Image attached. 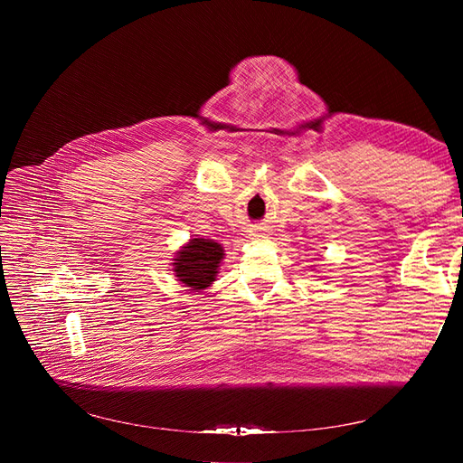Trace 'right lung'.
Masks as SVG:
<instances>
[{
    "instance_id": "obj_1",
    "label": "right lung",
    "mask_w": 463,
    "mask_h": 463,
    "mask_svg": "<svg viewBox=\"0 0 463 463\" xmlns=\"http://www.w3.org/2000/svg\"><path fill=\"white\" fill-rule=\"evenodd\" d=\"M222 259V245L214 243L213 240H201V237H197V240H191L189 245L179 250L174 262V270L179 282L197 291L214 282Z\"/></svg>"
}]
</instances>
